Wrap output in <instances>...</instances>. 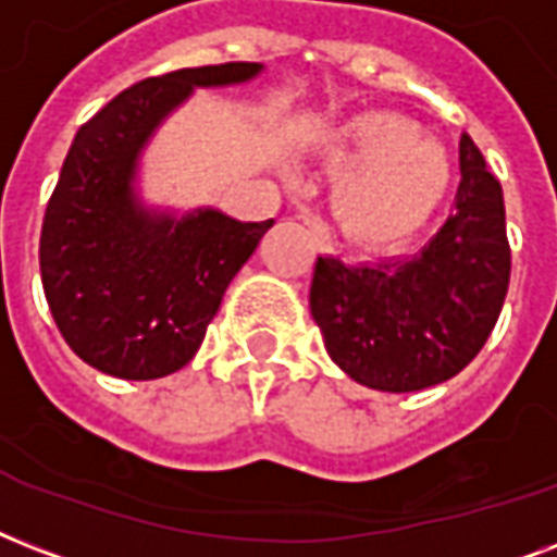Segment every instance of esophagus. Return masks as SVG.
<instances>
[{"label":"esophagus","instance_id":"1","mask_svg":"<svg viewBox=\"0 0 557 557\" xmlns=\"http://www.w3.org/2000/svg\"><path fill=\"white\" fill-rule=\"evenodd\" d=\"M296 218H299L301 223L310 230V235H313V240H317L319 252H327V249H331V232H327L325 220L319 218L317 211H299Z\"/></svg>","mask_w":557,"mask_h":557}]
</instances>
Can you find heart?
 Instances as JSON below:
<instances>
[{"mask_svg":"<svg viewBox=\"0 0 557 557\" xmlns=\"http://www.w3.org/2000/svg\"><path fill=\"white\" fill-rule=\"evenodd\" d=\"M325 165L339 176L334 214L351 238L398 244L433 218L450 185L447 150L389 110L339 124L325 141Z\"/></svg>","mask_w":557,"mask_h":557,"instance_id":"1","label":"heart"}]
</instances>
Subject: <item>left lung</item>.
<instances>
[{
  "instance_id": "obj_1",
  "label": "left lung",
  "mask_w": 557,
  "mask_h": 557,
  "mask_svg": "<svg viewBox=\"0 0 557 557\" xmlns=\"http://www.w3.org/2000/svg\"><path fill=\"white\" fill-rule=\"evenodd\" d=\"M454 214L421 252L377 264L319 256L310 313L331 360L381 392H418L450 381L497 325L511 247L503 185L468 133L459 141Z\"/></svg>"
}]
</instances>
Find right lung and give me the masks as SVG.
<instances>
[{
	"label": "right lung",
	"instance_id": "right-lung-1",
	"mask_svg": "<svg viewBox=\"0 0 557 557\" xmlns=\"http://www.w3.org/2000/svg\"><path fill=\"white\" fill-rule=\"evenodd\" d=\"M258 69L214 63L145 77L75 133L42 218L40 275L58 331L98 372L153 381L183 369L273 226L209 209L150 218L131 191L141 145L191 86L238 84Z\"/></svg>",
	"mask_w": 557,
	"mask_h": 557
}]
</instances>
